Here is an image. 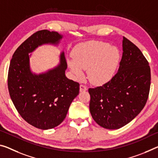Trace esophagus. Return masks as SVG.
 <instances>
[{
	"mask_svg": "<svg viewBox=\"0 0 158 158\" xmlns=\"http://www.w3.org/2000/svg\"><path fill=\"white\" fill-rule=\"evenodd\" d=\"M87 90V87L86 86H84V85H80L79 86V91L80 92H84L86 91Z\"/></svg>",
	"mask_w": 158,
	"mask_h": 158,
	"instance_id": "34e87169",
	"label": "esophagus"
}]
</instances>
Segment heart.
I'll return each instance as SVG.
<instances>
[{
  "mask_svg": "<svg viewBox=\"0 0 158 158\" xmlns=\"http://www.w3.org/2000/svg\"><path fill=\"white\" fill-rule=\"evenodd\" d=\"M67 64L76 77H81L86 69L87 77L94 84H103L113 77L120 55L117 48L102 41H89L78 45Z\"/></svg>",
  "mask_w": 158,
  "mask_h": 158,
  "instance_id": "obj_1",
  "label": "heart"
}]
</instances>
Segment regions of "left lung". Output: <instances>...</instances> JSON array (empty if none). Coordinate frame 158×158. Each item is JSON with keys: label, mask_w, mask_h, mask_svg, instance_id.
Listing matches in <instances>:
<instances>
[{"label": "left lung", "mask_w": 158, "mask_h": 158, "mask_svg": "<svg viewBox=\"0 0 158 158\" xmlns=\"http://www.w3.org/2000/svg\"><path fill=\"white\" fill-rule=\"evenodd\" d=\"M122 57L110 81L89 89V108L94 121L107 129L129 123L143 108L151 87V68L136 45L123 37Z\"/></svg>", "instance_id": "left-lung-1"}]
</instances>
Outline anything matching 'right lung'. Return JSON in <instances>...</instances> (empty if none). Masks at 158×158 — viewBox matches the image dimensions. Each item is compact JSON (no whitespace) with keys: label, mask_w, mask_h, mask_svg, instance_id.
Wrapping results in <instances>:
<instances>
[{"label":"right lung","mask_w":158,"mask_h":158,"mask_svg":"<svg viewBox=\"0 0 158 158\" xmlns=\"http://www.w3.org/2000/svg\"><path fill=\"white\" fill-rule=\"evenodd\" d=\"M62 37L56 31H37L17 48L10 63L7 85L12 101L22 118L40 129L61 124L79 93V84L65 76L64 52L54 68L38 74L30 68L29 53L44 44L57 46Z\"/></svg>","instance_id":"right-lung-1"}]
</instances>
